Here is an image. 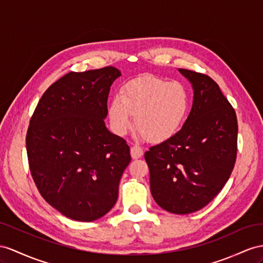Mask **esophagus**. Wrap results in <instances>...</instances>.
<instances>
[{"label":"esophagus","mask_w":263,"mask_h":263,"mask_svg":"<svg viewBox=\"0 0 263 263\" xmlns=\"http://www.w3.org/2000/svg\"><path fill=\"white\" fill-rule=\"evenodd\" d=\"M130 153H131L132 159H140L143 156V150L141 149L139 145H132Z\"/></svg>","instance_id":"esophagus-1"}]
</instances>
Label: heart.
Instances as JSON below:
<instances>
[{
    "instance_id": "obj_1",
    "label": "heart",
    "mask_w": 263,
    "mask_h": 263,
    "mask_svg": "<svg viewBox=\"0 0 263 263\" xmlns=\"http://www.w3.org/2000/svg\"><path fill=\"white\" fill-rule=\"evenodd\" d=\"M189 92L180 82L143 77L127 83L109 106L111 130L124 136L134 125L146 141L161 143L182 126L189 110Z\"/></svg>"
}]
</instances>
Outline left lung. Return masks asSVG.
<instances>
[{
    "instance_id": "obj_1",
    "label": "left lung",
    "mask_w": 263,
    "mask_h": 263,
    "mask_svg": "<svg viewBox=\"0 0 263 263\" xmlns=\"http://www.w3.org/2000/svg\"><path fill=\"white\" fill-rule=\"evenodd\" d=\"M193 89L189 117L174 136L144 153L153 199L165 211L196 212L222 190L237 159L238 121L219 85L179 69Z\"/></svg>"
}]
</instances>
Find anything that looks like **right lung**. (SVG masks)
<instances>
[{
  "instance_id": "add662e5",
  "label": "right lung",
  "mask_w": 263,
  "mask_h": 263,
  "mask_svg": "<svg viewBox=\"0 0 263 263\" xmlns=\"http://www.w3.org/2000/svg\"><path fill=\"white\" fill-rule=\"evenodd\" d=\"M113 66L65 74L44 92L30 121L26 151L32 178L50 205L91 222L116 204L131 161L125 140L105 126Z\"/></svg>"
}]
</instances>
